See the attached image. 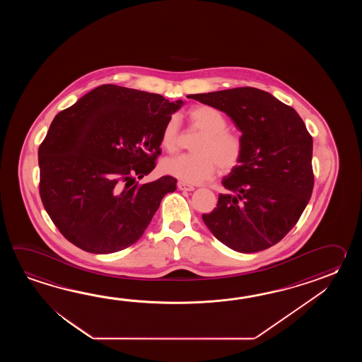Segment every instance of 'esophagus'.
Returning a JSON list of instances; mask_svg holds the SVG:
<instances>
[{
    "label": "esophagus",
    "mask_w": 362,
    "mask_h": 362,
    "mask_svg": "<svg viewBox=\"0 0 362 362\" xmlns=\"http://www.w3.org/2000/svg\"><path fill=\"white\" fill-rule=\"evenodd\" d=\"M177 187L180 190H184V192H192L195 189L192 185L184 182V181H180L177 184Z\"/></svg>",
    "instance_id": "1"
}]
</instances>
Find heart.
<instances>
[{"mask_svg": "<svg viewBox=\"0 0 362 362\" xmlns=\"http://www.w3.org/2000/svg\"><path fill=\"white\" fill-rule=\"evenodd\" d=\"M189 123L203 132L194 150L197 154L177 155L163 163V168L173 177L189 184H199L214 177L217 167L230 172L238 165L245 153V144L238 133L229 131L228 119L218 108L198 105L187 111ZM160 145L173 153L180 145V123L170 116L160 133Z\"/></svg>", "mask_w": 362, "mask_h": 362, "instance_id": "1", "label": "heart"}]
</instances>
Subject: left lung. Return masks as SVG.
<instances>
[{
    "label": "left lung",
    "mask_w": 362,
    "mask_h": 362,
    "mask_svg": "<svg viewBox=\"0 0 362 362\" xmlns=\"http://www.w3.org/2000/svg\"><path fill=\"white\" fill-rule=\"evenodd\" d=\"M231 117L245 153L223 177L228 194L203 214L225 246L251 254L274 246L300 218L313 192V139L299 114L268 92L245 86L192 94Z\"/></svg>",
    "instance_id": "obj_1"
}]
</instances>
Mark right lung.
I'll return each instance as SVG.
<instances>
[{"mask_svg": "<svg viewBox=\"0 0 362 362\" xmlns=\"http://www.w3.org/2000/svg\"><path fill=\"white\" fill-rule=\"evenodd\" d=\"M182 105L106 84L55 116L39 147L40 197L64 238L111 254L142 237L177 180L136 176L154 170L163 127Z\"/></svg>", "mask_w": 362, "mask_h": 362, "instance_id": "obj_1", "label": "right lung"}]
</instances>
